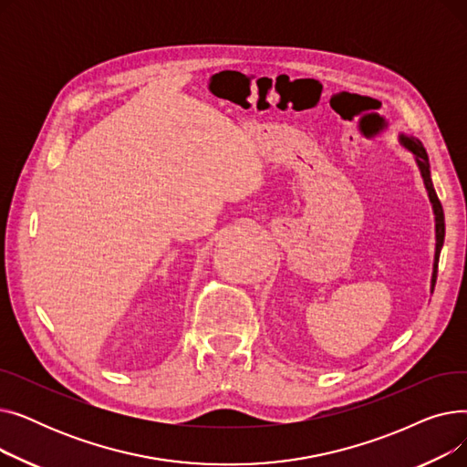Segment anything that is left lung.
Wrapping results in <instances>:
<instances>
[{"mask_svg": "<svg viewBox=\"0 0 467 467\" xmlns=\"http://www.w3.org/2000/svg\"><path fill=\"white\" fill-rule=\"evenodd\" d=\"M400 141L407 147V150L414 155L416 164L420 168V174L430 196V202L433 206V213H435V261H433V275H431V291L435 287V280H437V265H439V254L441 248H443V242H445V213H443V206H441L439 199H437V192L433 189L431 183V176H430V159L428 153L424 150V145L419 138H412V136H400Z\"/></svg>", "mask_w": 467, "mask_h": 467, "instance_id": "obj_1", "label": "left lung"}]
</instances>
